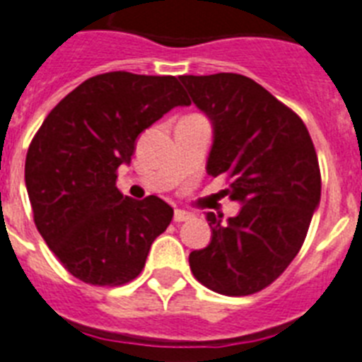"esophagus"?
Wrapping results in <instances>:
<instances>
[{
  "label": "esophagus",
  "instance_id": "1",
  "mask_svg": "<svg viewBox=\"0 0 362 362\" xmlns=\"http://www.w3.org/2000/svg\"><path fill=\"white\" fill-rule=\"evenodd\" d=\"M191 217L193 215L186 211V209H175V223H184V221H189Z\"/></svg>",
  "mask_w": 362,
  "mask_h": 362
}]
</instances>
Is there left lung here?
I'll list each match as a JSON object with an SVG mask.
<instances>
[{"label":"left lung","mask_w":362,"mask_h":362,"mask_svg":"<svg viewBox=\"0 0 362 362\" xmlns=\"http://www.w3.org/2000/svg\"><path fill=\"white\" fill-rule=\"evenodd\" d=\"M182 84L214 121L208 173L224 175L243 204L228 223L208 211L211 243L189 254L200 284L248 296L284 274L302 248L320 202V167L308 127L256 81L238 73L182 75Z\"/></svg>","instance_id":"obj_1"}]
</instances>
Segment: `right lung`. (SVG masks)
<instances>
[{
  "label": "right lung",
  "instance_id": "obj_1",
  "mask_svg": "<svg viewBox=\"0 0 362 362\" xmlns=\"http://www.w3.org/2000/svg\"><path fill=\"white\" fill-rule=\"evenodd\" d=\"M173 75L110 71L78 84L47 114L25 158L38 232L69 274L117 287L138 278L173 208L151 195L124 197L117 169L163 114L189 105Z\"/></svg>",
  "mask_w": 362,
  "mask_h": 362
}]
</instances>
